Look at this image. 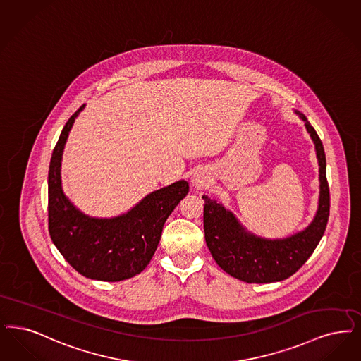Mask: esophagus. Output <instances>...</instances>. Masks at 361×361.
Returning a JSON list of instances; mask_svg holds the SVG:
<instances>
[{"mask_svg": "<svg viewBox=\"0 0 361 361\" xmlns=\"http://www.w3.org/2000/svg\"><path fill=\"white\" fill-rule=\"evenodd\" d=\"M192 185L197 188H204L207 183H209V179L207 176L202 173H195L192 175V179H191Z\"/></svg>", "mask_w": 361, "mask_h": 361, "instance_id": "obj_1", "label": "esophagus"}]
</instances>
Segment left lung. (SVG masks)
Listing matches in <instances>:
<instances>
[{"instance_id": "1", "label": "left lung", "mask_w": 361, "mask_h": 361, "mask_svg": "<svg viewBox=\"0 0 361 361\" xmlns=\"http://www.w3.org/2000/svg\"><path fill=\"white\" fill-rule=\"evenodd\" d=\"M294 111L305 123L313 140L319 166L318 207L313 220L305 229L283 238L255 235L224 204L202 195L206 245L216 263L226 274L243 282H281L290 278L312 256L326 229L330 195L324 145L306 116L298 110Z\"/></svg>"}]
</instances>
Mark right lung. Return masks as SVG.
I'll return each instance as SVG.
<instances>
[{
	"instance_id": "add662e5",
	"label": "right lung",
	"mask_w": 361,
	"mask_h": 361,
	"mask_svg": "<svg viewBox=\"0 0 361 361\" xmlns=\"http://www.w3.org/2000/svg\"><path fill=\"white\" fill-rule=\"evenodd\" d=\"M82 105L63 126L48 171V231L67 263L80 275L104 282L129 279L149 264L164 222L188 195V180L145 195L140 202L110 219L85 214L62 188L63 149Z\"/></svg>"
}]
</instances>
